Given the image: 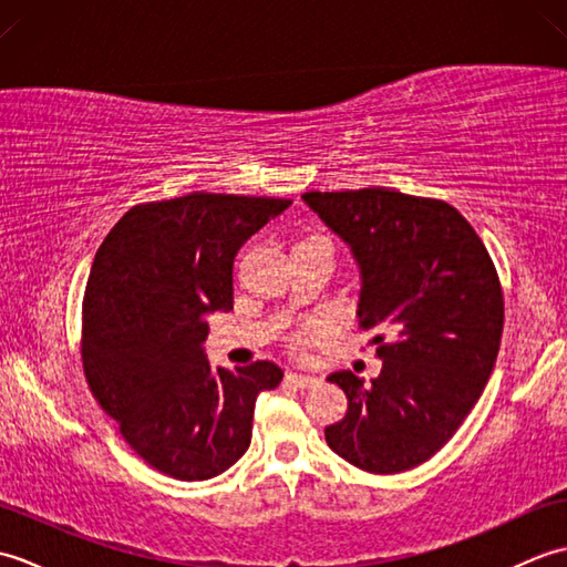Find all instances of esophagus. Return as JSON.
<instances>
[{
	"label": "esophagus",
	"mask_w": 567,
	"mask_h": 567,
	"mask_svg": "<svg viewBox=\"0 0 567 567\" xmlns=\"http://www.w3.org/2000/svg\"><path fill=\"white\" fill-rule=\"evenodd\" d=\"M317 375H309V372H287V382L297 384V388H311V384H317Z\"/></svg>",
	"instance_id": "1"
}]
</instances>
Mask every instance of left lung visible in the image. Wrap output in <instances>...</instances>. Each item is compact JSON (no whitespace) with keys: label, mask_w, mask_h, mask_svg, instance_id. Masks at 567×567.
Instances as JSON below:
<instances>
[{"label":"left lung","mask_w":567,"mask_h":567,"mask_svg":"<svg viewBox=\"0 0 567 567\" xmlns=\"http://www.w3.org/2000/svg\"><path fill=\"white\" fill-rule=\"evenodd\" d=\"M307 207L351 248L360 327L382 370L329 375L348 412L329 449L368 473H402L443 449L497 363L504 302L489 252L451 204L390 187L307 192Z\"/></svg>","instance_id":"obj_1"}]
</instances>
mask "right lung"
<instances>
[{"instance_id":"right-lung-1","label":"right lung","mask_w":567,"mask_h":567,"mask_svg":"<svg viewBox=\"0 0 567 567\" xmlns=\"http://www.w3.org/2000/svg\"><path fill=\"white\" fill-rule=\"evenodd\" d=\"M290 202L192 192L126 212L94 256L82 365L94 400L158 473L209 480L248 451L282 368H212L207 317L234 309V258Z\"/></svg>"}]
</instances>
